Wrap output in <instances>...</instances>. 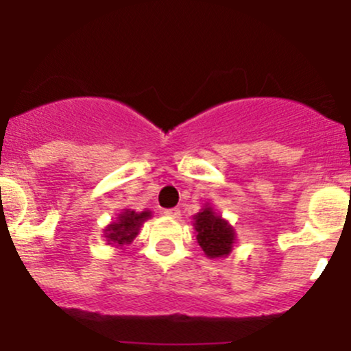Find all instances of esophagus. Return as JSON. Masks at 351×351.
<instances>
[{"mask_svg":"<svg viewBox=\"0 0 351 351\" xmlns=\"http://www.w3.org/2000/svg\"><path fill=\"white\" fill-rule=\"evenodd\" d=\"M164 215H165V216H169V218H179V216H180V209H179V208L165 209Z\"/></svg>","mask_w":351,"mask_h":351,"instance_id":"1","label":"esophagus"}]
</instances>
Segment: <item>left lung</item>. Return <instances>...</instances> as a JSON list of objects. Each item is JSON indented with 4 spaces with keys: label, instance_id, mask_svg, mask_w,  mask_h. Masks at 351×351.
Here are the masks:
<instances>
[{
    "label": "left lung",
    "instance_id": "left-lung-1",
    "mask_svg": "<svg viewBox=\"0 0 351 351\" xmlns=\"http://www.w3.org/2000/svg\"><path fill=\"white\" fill-rule=\"evenodd\" d=\"M194 230H196V240L199 243L206 256L209 258H219V256L230 255L234 243L233 226L226 219H223L209 204L194 216Z\"/></svg>",
    "mask_w": 351,
    "mask_h": 351
}]
</instances>
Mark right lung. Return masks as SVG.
Wrapping results in <instances>:
<instances>
[{
  "mask_svg": "<svg viewBox=\"0 0 351 351\" xmlns=\"http://www.w3.org/2000/svg\"><path fill=\"white\" fill-rule=\"evenodd\" d=\"M150 216V211L136 213L132 211V209H123L121 215H118L117 221L108 225L106 230H104V237H106L108 243L114 245V247H123V245L132 243L136 234H138L140 226Z\"/></svg>",
  "mask_w": 351,
  "mask_h": 351,
  "instance_id": "obj_1",
  "label": "right lung"
}]
</instances>
